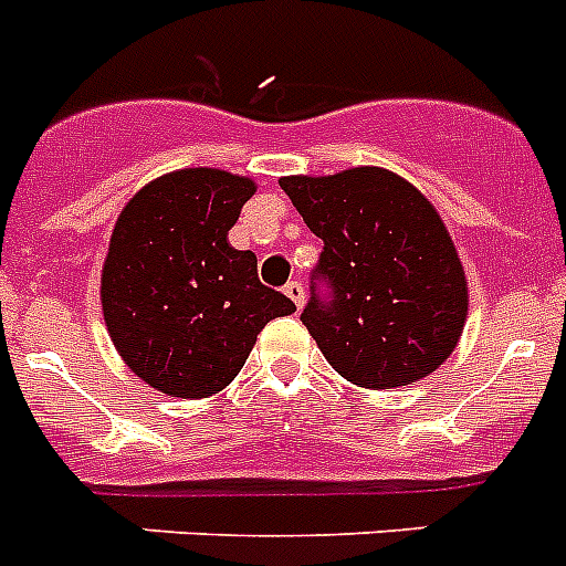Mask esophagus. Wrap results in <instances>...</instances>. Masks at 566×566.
<instances>
[{
    "instance_id": "esophagus-1",
    "label": "esophagus",
    "mask_w": 566,
    "mask_h": 566,
    "mask_svg": "<svg viewBox=\"0 0 566 566\" xmlns=\"http://www.w3.org/2000/svg\"><path fill=\"white\" fill-rule=\"evenodd\" d=\"M284 293H287V298L293 304H296V307H302L304 304V287H302V282H287L284 284Z\"/></svg>"
}]
</instances>
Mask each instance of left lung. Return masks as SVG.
Wrapping results in <instances>:
<instances>
[{
	"instance_id": "obj_1",
	"label": "left lung",
	"mask_w": 566,
	"mask_h": 566,
	"mask_svg": "<svg viewBox=\"0 0 566 566\" xmlns=\"http://www.w3.org/2000/svg\"><path fill=\"white\" fill-rule=\"evenodd\" d=\"M279 185L324 242L302 324L333 370L370 390L430 376L467 318L464 270L436 208L381 167Z\"/></svg>"
}]
</instances>
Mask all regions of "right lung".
I'll return each mask as SVG.
<instances>
[{
    "label": "right lung",
    "mask_w": 566,
    "mask_h": 566,
    "mask_svg": "<svg viewBox=\"0 0 566 566\" xmlns=\"http://www.w3.org/2000/svg\"><path fill=\"white\" fill-rule=\"evenodd\" d=\"M255 185L210 167L150 181L122 210L102 270V311L125 365L176 399L235 378L268 322L296 304L228 242Z\"/></svg>",
    "instance_id": "add662e5"
}]
</instances>
